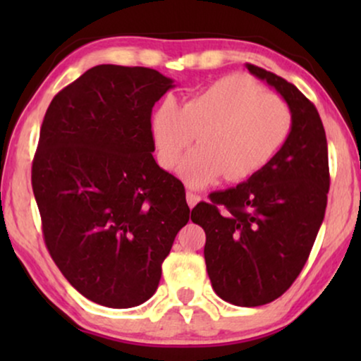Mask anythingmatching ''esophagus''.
I'll use <instances>...</instances> for the list:
<instances>
[{"label":"esophagus","mask_w":361,"mask_h":361,"mask_svg":"<svg viewBox=\"0 0 361 361\" xmlns=\"http://www.w3.org/2000/svg\"><path fill=\"white\" fill-rule=\"evenodd\" d=\"M200 200V197L197 194H192V192H187V204H189L190 209H194L197 205V202Z\"/></svg>","instance_id":"esophagus-1"}]
</instances>
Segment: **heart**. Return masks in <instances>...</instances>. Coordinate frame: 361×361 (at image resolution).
<instances>
[{"mask_svg": "<svg viewBox=\"0 0 361 361\" xmlns=\"http://www.w3.org/2000/svg\"><path fill=\"white\" fill-rule=\"evenodd\" d=\"M151 137L161 167L180 164L187 185L200 189L224 176L243 180L278 156L293 130V113L278 97L245 75L220 78L177 108L164 102L151 115Z\"/></svg>", "mask_w": 361, "mask_h": 361, "instance_id": "obj_1", "label": "heart"}]
</instances>
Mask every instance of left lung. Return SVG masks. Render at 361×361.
Segmentation results:
<instances>
[{
	"mask_svg": "<svg viewBox=\"0 0 361 361\" xmlns=\"http://www.w3.org/2000/svg\"><path fill=\"white\" fill-rule=\"evenodd\" d=\"M288 103L293 130L278 156L243 184L215 192L192 209L205 230L204 248L212 288L241 307L273 302L290 288L324 221L329 149L317 108L293 83L248 63ZM225 212L219 214L218 205Z\"/></svg>",
	"mask_w": 361,
	"mask_h": 361,
	"instance_id": "obj_1",
	"label": "left lung"
}]
</instances>
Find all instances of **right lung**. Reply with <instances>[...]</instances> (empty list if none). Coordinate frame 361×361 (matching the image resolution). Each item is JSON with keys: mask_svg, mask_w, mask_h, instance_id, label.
Masks as SVG:
<instances>
[{"mask_svg": "<svg viewBox=\"0 0 361 361\" xmlns=\"http://www.w3.org/2000/svg\"><path fill=\"white\" fill-rule=\"evenodd\" d=\"M174 80L103 63L54 97L32 161V190L54 263L82 295L128 309L156 293L190 219L179 179L152 157L151 113Z\"/></svg>", "mask_w": 361, "mask_h": 361, "instance_id": "add662e5", "label": "right lung"}]
</instances>
